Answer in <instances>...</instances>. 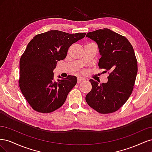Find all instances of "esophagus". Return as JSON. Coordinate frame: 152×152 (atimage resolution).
Returning a JSON list of instances; mask_svg holds the SVG:
<instances>
[{
  "label": "esophagus",
  "instance_id": "34e87169",
  "mask_svg": "<svg viewBox=\"0 0 152 152\" xmlns=\"http://www.w3.org/2000/svg\"><path fill=\"white\" fill-rule=\"evenodd\" d=\"M84 81H85L84 79H83V78L79 77V78H78V79H77V84H80V83H81V82H83Z\"/></svg>",
  "mask_w": 152,
  "mask_h": 152
}]
</instances>
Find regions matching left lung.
<instances>
[{
	"label": "left lung",
	"mask_w": 152,
	"mask_h": 152,
	"mask_svg": "<svg viewBox=\"0 0 152 152\" xmlns=\"http://www.w3.org/2000/svg\"><path fill=\"white\" fill-rule=\"evenodd\" d=\"M97 43L100 55L98 66L108 73L107 83L89 81L92 89L86 96L87 103L100 113L117 111L132 93L137 72V59L131 43L124 36L108 28L87 33Z\"/></svg>",
	"instance_id": "1"
}]
</instances>
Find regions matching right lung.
Instances as JSON below:
<instances>
[{
	"label": "right lung",
	"mask_w": 152,
	"mask_h": 152,
	"mask_svg": "<svg viewBox=\"0 0 152 152\" xmlns=\"http://www.w3.org/2000/svg\"><path fill=\"white\" fill-rule=\"evenodd\" d=\"M86 33L70 34L50 30L38 34L27 45L20 60L19 86L27 102L35 111L48 113L60 108L77 84L68 75L54 80L53 70L66 56L70 45L83 39Z\"/></svg>",
	"instance_id": "obj_1"
}]
</instances>
